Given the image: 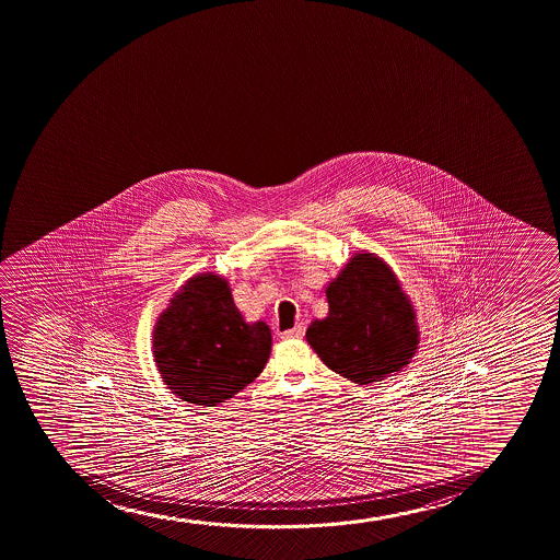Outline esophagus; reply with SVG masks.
Here are the masks:
<instances>
[{"instance_id":"esophagus-1","label":"esophagus","mask_w":560,"mask_h":560,"mask_svg":"<svg viewBox=\"0 0 560 560\" xmlns=\"http://www.w3.org/2000/svg\"><path fill=\"white\" fill-rule=\"evenodd\" d=\"M303 335H305V326L298 324V326L292 327L289 331H283L281 337H283V339H302Z\"/></svg>"}]
</instances>
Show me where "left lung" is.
<instances>
[{
	"mask_svg": "<svg viewBox=\"0 0 560 560\" xmlns=\"http://www.w3.org/2000/svg\"><path fill=\"white\" fill-rule=\"evenodd\" d=\"M329 313L307 342L331 371L359 385L402 371L419 345L413 305L395 271L374 253H355L326 287Z\"/></svg>",
	"mask_w": 560,
	"mask_h": 560,
	"instance_id": "8db88e82",
	"label": "left lung"
}]
</instances>
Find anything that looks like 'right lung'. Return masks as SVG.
<instances>
[{"label": "right lung", "instance_id": "1", "mask_svg": "<svg viewBox=\"0 0 560 560\" xmlns=\"http://www.w3.org/2000/svg\"><path fill=\"white\" fill-rule=\"evenodd\" d=\"M152 350L165 385L184 402L212 408L252 384L271 352L266 322L244 320L226 279L197 273L158 318Z\"/></svg>", "mask_w": 560, "mask_h": 560}]
</instances>
